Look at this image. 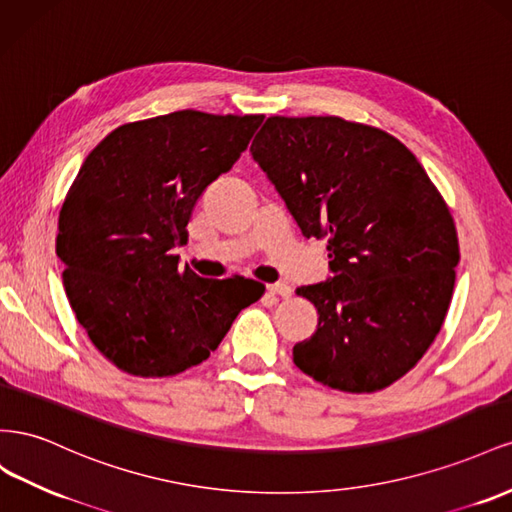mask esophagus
Listing matches in <instances>:
<instances>
[{"mask_svg":"<svg viewBox=\"0 0 512 512\" xmlns=\"http://www.w3.org/2000/svg\"><path fill=\"white\" fill-rule=\"evenodd\" d=\"M268 291L274 296H281V298L291 296V287L287 283H272V285H268Z\"/></svg>","mask_w":512,"mask_h":512,"instance_id":"esophagus-1","label":"esophagus"}]
</instances>
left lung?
<instances>
[{"instance_id":"8db88e82","label":"left lung","mask_w":512,"mask_h":512,"mask_svg":"<svg viewBox=\"0 0 512 512\" xmlns=\"http://www.w3.org/2000/svg\"><path fill=\"white\" fill-rule=\"evenodd\" d=\"M251 154L302 236L328 240L330 274L298 287L319 321L294 345L296 367L345 392L397 382L440 332L459 264L427 171L399 139L334 115H274Z\"/></svg>"}]
</instances>
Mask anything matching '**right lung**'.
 <instances>
[{"mask_svg":"<svg viewBox=\"0 0 512 512\" xmlns=\"http://www.w3.org/2000/svg\"><path fill=\"white\" fill-rule=\"evenodd\" d=\"M264 115L175 111L124 124L85 158L60 210L55 253L87 337L115 367L167 377L203 362L264 285L203 279L171 251L206 188Z\"/></svg>","mask_w":512,"mask_h":512,"instance_id":"obj_1","label":"right lung"}]
</instances>
